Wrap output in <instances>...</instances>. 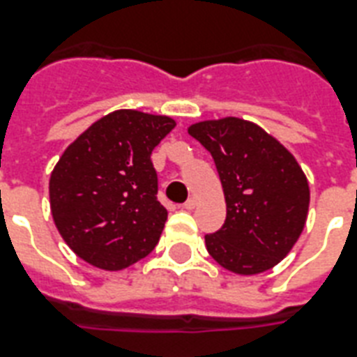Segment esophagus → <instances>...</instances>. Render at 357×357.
Segmentation results:
<instances>
[{
  "label": "esophagus",
  "mask_w": 357,
  "mask_h": 357,
  "mask_svg": "<svg viewBox=\"0 0 357 357\" xmlns=\"http://www.w3.org/2000/svg\"><path fill=\"white\" fill-rule=\"evenodd\" d=\"M196 202H198V200H196L195 196H192V198H189V200H187V202H185V204H183V209H189V211H190V209H195V207H196Z\"/></svg>",
  "instance_id": "34e87169"
}]
</instances>
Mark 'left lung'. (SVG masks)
I'll return each mask as SVG.
<instances>
[{
  "mask_svg": "<svg viewBox=\"0 0 357 357\" xmlns=\"http://www.w3.org/2000/svg\"><path fill=\"white\" fill-rule=\"evenodd\" d=\"M187 131L215 159L226 198V222L206 235L207 252L243 276L278 265L298 241L310 209V183L293 153L257 123L235 116Z\"/></svg>",
  "mask_w": 357,
  "mask_h": 357,
  "instance_id": "8db88e82",
  "label": "left lung"
}]
</instances>
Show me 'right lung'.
I'll use <instances>...</instances> for the list:
<instances>
[{
	"label": "right lung",
	"instance_id": "add662e5",
	"mask_svg": "<svg viewBox=\"0 0 357 357\" xmlns=\"http://www.w3.org/2000/svg\"><path fill=\"white\" fill-rule=\"evenodd\" d=\"M170 116L120 109L64 150L50 178V206L64 243L103 271H122L159 243L168 213L157 200L151 151Z\"/></svg>",
	"mask_w": 357,
	"mask_h": 357
}]
</instances>
